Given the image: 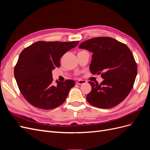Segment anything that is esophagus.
<instances>
[{
    "label": "esophagus",
    "mask_w": 150,
    "mask_h": 150,
    "mask_svg": "<svg viewBox=\"0 0 150 150\" xmlns=\"http://www.w3.org/2000/svg\"><path fill=\"white\" fill-rule=\"evenodd\" d=\"M86 83V81L85 80H83V79H79L78 81H76V84H78L79 85H81Z\"/></svg>",
    "instance_id": "34e87169"
}]
</instances>
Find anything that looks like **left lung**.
Returning <instances> with one entry per match:
<instances>
[{
	"label": "left lung",
	"mask_w": 150,
	"mask_h": 150,
	"mask_svg": "<svg viewBox=\"0 0 150 150\" xmlns=\"http://www.w3.org/2000/svg\"><path fill=\"white\" fill-rule=\"evenodd\" d=\"M79 49L93 52L89 65L93 74H101L100 84L92 81L91 91L86 99L91 105L103 109L116 106L132 89L137 74V65L126 44L111 38L99 37L81 43Z\"/></svg>",
	"instance_id": "8db88e82"
}]
</instances>
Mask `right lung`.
<instances>
[{
  "mask_svg": "<svg viewBox=\"0 0 150 150\" xmlns=\"http://www.w3.org/2000/svg\"><path fill=\"white\" fill-rule=\"evenodd\" d=\"M78 43L38 41L21 52L14 68V77L21 93L30 104L51 110L65 101L75 82L57 80L54 84L52 71L60 66L61 57Z\"/></svg>",
  "mask_w": 150,
  "mask_h": 150,
  "instance_id": "obj_1",
  "label": "right lung"
}]
</instances>
